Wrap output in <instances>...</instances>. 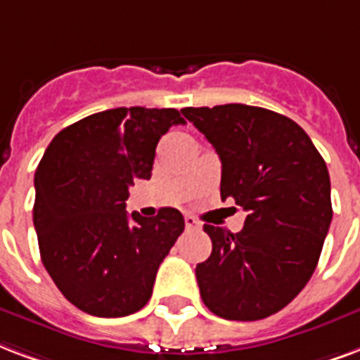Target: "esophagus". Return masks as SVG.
Segmentation results:
<instances>
[{
	"instance_id": "esophagus-1",
	"label": "esophagus",
	"mask_w": 360,
	"mask_h": 360,
	"mask_svg": "<svg viewBox=\"0 0 360 360\" xmlns=\"http://www.w3.org/2000/svg\"><path fill=\"white\" fill-rule=\"evenodd\" d=\"M185 226H186V229H191V230H196V229H200L202 224H200V221L196 219V217L186 215L185 217Z\"/></svg>"
}]
</instances>
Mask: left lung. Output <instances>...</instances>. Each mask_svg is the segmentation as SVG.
Segmentation results:
<instances>
[{
  "instance_id": "obj_1",
  "label": "left lung",
  "mask_w": 360,
  "mask_h": 360,
  "mask_svg": "<svg viewBox=\"0 0 360 360\" xmlns=\"http://www.w3.org/2000/svg\"><path fill=\"white\" fill-rule=\"evenodd\" d=\"M181 113L221 158V198L247 211L238 234L204 224L213 251L196 266L202 300L230 321L278 314L311 278L333 221L325 160L295 120L270 109L226 103Z\"/></svg>"
}]
</instances>
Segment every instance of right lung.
Wrapping results in <instances>:
<instances>
[{
  "mask_svg": "<svg viewBox=\"0 0 360 360\" xmlns=\"http://www.w3.org/2000/svg\"><path fill=\"white\" fill-rule=\"evenodd\" d=\"M177 109L117 107L56 134L35 172L34 226L43 266L68 300L96 317L136 314L185 230L174 207L126 213L134 181L150 179Z\"/></svg>",
  "mask_w": 360,
  "mask_h": 360,
  "instance_id": "1",
  "label": "right lung"
}]
</instances>
